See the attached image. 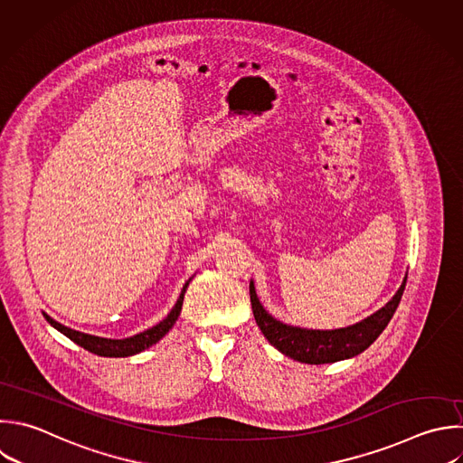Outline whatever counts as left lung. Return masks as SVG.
Listing matches in <instances>:
<instances>
[{
	"instance_id": "8db88e82",
	"label": "left lung",
	"mask_w": 463,
	"mask_h": 463,
	"mask_svg": "<svg viewBox=\"0 0 463 463\" xmlns=\"http://www.w3.org/2000/svg\"><path fill=\"white\" fill-rule=\"evenodd\" d=\"M405 280L407 275L403 277L392 298L378 311L356 324L338 329H307L277 320L260 304L253 280H250V298L255 322L275 349L302 364L318 365L353 358L365 351L380 336V333L385 329L391 317L394 315L405 288Z\"/></svg>"
}]
</instances>
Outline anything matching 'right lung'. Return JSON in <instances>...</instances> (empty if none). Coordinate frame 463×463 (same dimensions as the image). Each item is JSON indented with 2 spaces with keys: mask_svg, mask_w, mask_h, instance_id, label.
<instances>
[{
  "mask_svg": "<svg viewBox=\"0 0 463 463\" xmlns=\"http://www.w3.org/2000/svg\"><path fill=\"white\" fill-rule=\"evenodd\" d=\"M192 280V279H190ZM190 280L183 286L181 289V295L175 302V306L172 307V311L159 322L156 324L154 327L143 331V333H137L134 336H128V338H103V336H96V335H89V333H81V331H76V329H71L63 324H60L58 320H54L52 317H49L47 313H43V317L47 318V322L56 327L60 333H63L65 336H69L72 342H76L78 345H81L83 349L94 353V354H99V356H110V358H121V356H132V354H137L148 347H152L154 344H157L172 327L174 324L177 322L179 315H181V309H183V300H184V293H186V288L190 284Z\"/></svg>",
  "mask_w": 463,
  "mask_h": 463,
  "instance_id": "obj_1",
  "label": "right lung"
}]
</instances>
